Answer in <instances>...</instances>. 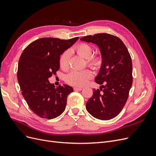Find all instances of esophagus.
I'll return each instance as SVG.
<instances>
[{
  "label": "esophagus",
  "instance_id": "34e87169",
  "mask_svg": "<svg viewBox=\"0 0 156 156\" xmlns=\"http://www.w3.org/2000/svg\"><path fill=\"white\" fill-rule=\"evenodd\" d=\"M73 90L75 91H81V90H82V88H81V87H74Z\"/></svg>",
  "mask_w": 156,
  "mask_h": 156
}]
</instances>
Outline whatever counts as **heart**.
Here are the masks:
<instances>
[{
  "label": "heart",
  "mask_w": 156,
  "mask_h": 156,
  "mask_svg": "<svg viewBox=\"0 0 156 156\" xmlns=\"http://www.w3.org/2000/svg\"><path fill=\"white\" fill-rule=\"evenodd\" d=\"M77 53L85 59H88L87 63L89 66L95 69L100 68L103 64V58L100 55L92 56L93 48L87 44H81L75 48ZM70 51H66L60 58V65L62 69H67L69 66V58ZM93 73L90 69L73 70L66 76V81L70 84L75 86H83L88 79H91Z\"/></svg>",
  "instance_id": "b5f03b06"
}]
</instances>
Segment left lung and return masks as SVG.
<instances>
[{
    "instance_id": "8db88e82",
    "label": "left lung",
    "mask_w": 156,
    "mask_h": 156,
    "mask_svg": "<svg viewBox=\"0 0 156 156\" xmlns=\"http://www.w3.org/2000/svg\"><path fill=\"white\" fill-rule=\"evenodd\" d=\"M80 40L96 44L103 58L95 82L104 89L101 87L100 90L94 89L93 96L86 104L87 110L96 119H112L125 105L133 82L132 61L128 50L119 37L107 33L87 36Z\"/></svg>"
}]
</instances>
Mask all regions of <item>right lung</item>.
<instances>
[{"label": "right lung", "instance_id": "right-lung-1", "mask_svg": "<svg viewBox=\"0 0 156 156\" xmlns=\"http://www.w3.org/2000/svg\"><path fill=\"white\" fill-rule=\"evenodd\" d=\"M78 39L43 37L23 51L18 62V83L28 105L41 118L55 119L65 110L73 88L66 84L55 87L49 78L60 68V56Z\"/></svg>", "mask_w": 156, "mask_h": 156}]
</instances>
